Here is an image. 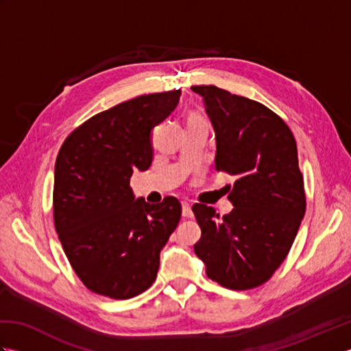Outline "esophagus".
Instances as JSON below:
<instances>
[{"mask_svg": "<svg viewBox=\"0 0 351 351\" xmlns=\"http://www.w3.org/2000/svg\"><path fill=\"white\" fill-rule=\"evenodd\" d=\"M182 215H184L185 219H191L193 217L191 205L189 202H182Z\"/></svg>", "mask_w": 351, "mask_h": 351, "instance_id": "1", "label": "esophagus"}]
</instances>
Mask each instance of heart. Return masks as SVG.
Here are the masks:
<instances>
[{
  "instance_id": "b5f03b06",
  "label": "heart",
  "mask_w": 351,
  "mask_h": 351,
  "mask_svg": "<svg viewBox=\"0 0 351 351\" xmlns=\"http://www.w3.org/2000/svg\"><path fill=\"white\" fill-rule=\"evenodd\" d=\"M196 119H202V117L197 116V114H193V116L190 117V121H196Z\"/></svg>"
}]
</instances>
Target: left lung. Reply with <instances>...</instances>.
Listing matches in <instances>:
<instances>
[{
    "instance_id": "1",
    "label": "left lung",
    "mask_w": 351,
    "mask_h": 351,
    "mask_svg": "<svg viewBox=\"0 0 351 351\" xmlns=\"http://www.w3.org/2000/svg\"><path fill=\"white\" fill-rule=\"evenodd\" d=\"M215 131V169L237 181L223 217L196 204L202 230L195 253L221 287L252 289L271 278L287 258L306 211L303 175L293 132L263 104L215 86H193Z\"/></svg>"
}]
</instances>
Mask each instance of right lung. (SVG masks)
I'll return each mask as SVG.
<instances>
[{
    "label": "right lung",
    "mask_w": 351,
    "mask_h": 351,
    "mask_svg": "<svg viewBox=\"0 0 351 351\" xmlns=\"http://www.w3.org/2000/svg\"><path fill=\"white\" fill-rule=\"evenodd\" d=\"M181 90L141 95L73 130L58 151L54 225L69 263L96 294L125 300L158 273L160 252L181 219L176 197L149 205L134 197V170L152 162L151 134L180 102Z\"/></svg>",
    "instance_id": "add662e5"
}]
</instances>
